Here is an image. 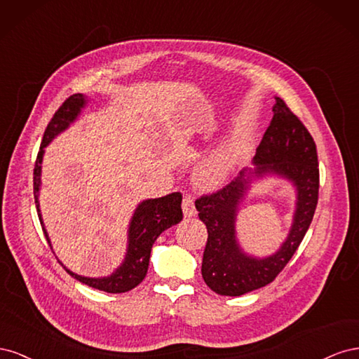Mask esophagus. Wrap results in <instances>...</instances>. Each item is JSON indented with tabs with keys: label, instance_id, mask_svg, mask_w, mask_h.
<instances>
[{
	"label": "esophagus",
	"instance_id": "obj_1",
	"mask_svg": "<svg viewBox=\"0 0 359 359\" xmlns=\"http://www.w3.org/2000/svg\"><path fill=\"white\" fill-rule=\"evenodd\" d=\"M182 212L184 217H191L196 214V206H194V202L190 196H186L182 199Z\"/></svg>",
	"mask_w": 359,
	"mask_h": 359
}]
</instances>
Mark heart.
<instances>
[{
	"label": "heart",
	"instance_id": "b5f03b06",
	"mask_svg": "<svg viewBox=\"0 0 359 359\" xmlns=\"http://www.w3.org/2000/svg\"><path fill=\"white\" fill-rule=\"evenodd\" d=\"M244 149V140L235 137L206 157L196 172V182L202 189H215L229 178Z\"/></svg>",
	"mask_w": 359,
	"mask_h": 359
}]
</instances>
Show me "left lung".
<instances>
[{"label":"left lung","mask_w":359,"mask_h":359,"mask_svg":"<svg viewBox=\"0 0 359 359\" xmlns=\"http://www.w3.org/2000/svg\"><path fill=\"white\" fill-rule=\"evenodd\" d=\"M273 112V119L256 149L255 170L244 169L223 189L196 199L199 219L208 231L202 277L219 295L240 297L274 281L295 255L316 211L319 198L316 144L306 126L280 97H276ZM266 172H276L292 181L297 189V210L290 235L279 252L257 259L245 255L237 244L234 220L249 178Z\"/></svg>","instance_id":"8db88e82"}]
</instances>
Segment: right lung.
<instances>
[{
	"instance_id": "right-lung-1",
	"label": "right lung",
	"mask_w": 359,
	"mask_h": 359,
	"mask_svg": "<svg viewBox=\"0 0 359 359\" xmlns=\"http://www.w3.org/2000/svg\"><path fill=\"white\" fill-rule=\"evenodd\" d=\"M85 103H86V99L83 94H73L58 107V111L53 114L52 119L45 130V135H43L41 145L36 158L34 201H36V208H37L41 229L45 232L49 245H50V240L45 229V224H43L40 208H39L40 206L39 190H40V173H41L43 154H45V147L50 142V140L61 132H64V130H66L74 119L78 118ZM181 201H182V194L175 191V193L166 194V196L163 198L144 201L137 205V208L132 217V222H130V227H128V247H127L126 259L121 264V266H119L109 277H102V278L82 277L72 273V271L67 269L62 264L61 265L73 278L79 280L81 283L88 285L90 287H94V289H99L107 293H123V292L135 289L147 276L151 248H153V244L158 238V235L163 231L169 229L170 226L177 224L182 220Z\"/></svg>"
}]
</instances>
